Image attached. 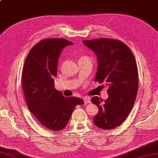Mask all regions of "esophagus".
Here are the masks:
<instances>
[{"label":"esophagus","mask_w":158,"mask_h":158,"mask_svg":"<svg viewBox=\"0 0 158 158\" xmlns=\"http://www.w3.org/2000/svg\"><path fill=\"white\" fill-rule=\"evenodd\" d=\"M83 101H84V103L85 104L89 103H90V99H89V98H88V97H84L83 98Z\"/></svg>","instance_id":"obj_1"}]
</instances>
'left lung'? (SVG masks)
I'll return each instance as SVG.
<instances>
[{
    "instance_id": "obj_1",
    "label": "left lung",
    "mask_w": 158,
    "mask_h": 158,
    "mask_svg": "<svg viewBox=\"0 0 158 158\" xmlns=\"http://www.w3.org/2000/svg\"><path fill=\"white\" fill-rule=\"evenodd\" d=\"M83 43L94 52L98 68L94 81L109 86L108 98L98 97L91 102L98 108L93 118L98 127L110 130L125 121L134 106L138 89V73L135 57L130 49L118 40L100 38Z\"/></svg>"
}]
</instances>
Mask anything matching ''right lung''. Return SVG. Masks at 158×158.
<instances>
[{
	"label": "right lung",
	"mask_w": 158,
	"mask_h": 158,
	"mask_svg": "<svg viewBox=\"0 0 158 158\" xmlns=\"http://www.w3.org/2000/svg\"><path fill=\"white\" fill-rule=\"evenodd\" d=\"M73 43L64 38L42 40L31 49L24 61L23 88L29 110L39 123L52 131L66 127L81 98L65 97L54 88L57 62L65 46Z\"/></svg>",
	"instance_id": "right-lung-1"
}]
</instances>
